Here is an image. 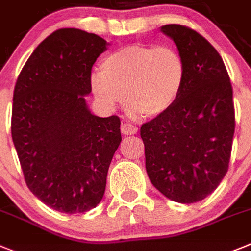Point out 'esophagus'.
Segmentation results:
<instances>
[{
  "label": "esophagus",
  "mask_w": 251,
  "mask_h": 251,
  "mask_svg": "<svg viewBox=\"0 0 251 251\" xmlns=\"http://www.w3.org/2000/svg\"><path fill=\"white\" fill-rule=\"evenodd\" d=\"M121 130H122V133L123 134H136L137 133V130H138V128L136 127V126H133V124H130V123H122V127H121Z\"/></svg>",
  "instance_id": "obj_1"
}]
</instances>
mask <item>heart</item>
I'll list each match as a JSON object with an SVG mask.
<instances>
[{
  "label": "heart",
  "instance_id": "b5f03b06",
  "mask_svg": "<svg viewBox=\"0 0 251 251\" xmlns=\"http://www.w3.org/2000/svg\"><path fill=\"white\" fill-rule=\"evenodd\" d=\"M185 78L187 64L174 47L130 44L105 57L91 87L106 109L124 104L128 96L136 110L157 117L176 102Z\"/></svg>",
  "mask_w": 251,
  "mask_h": 251
}]
</instances>
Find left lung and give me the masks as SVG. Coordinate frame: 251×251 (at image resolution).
Here are the masks:
<instances>
[{"instance_id":"1","label":"left lung","mask_w":251,"mask_h":251,"mask_svg":"<svg viewBox=\"0 0 251 251\" xmlns=\"http://www.w3.org/2000/svg\"><path fill=\"white\" fill-rule=\"evenodd\" d=\"M161 31L183 55L187 78L176 102L141 127L146 170L165 197L196 203L228 170L235 133L232 86L221 55L196 30L169 24Z\"/></svg>"}]
</instances>
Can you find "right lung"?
Instances as JSON below:
<instances>
[{"label": "right lung", "instance_id": "obj_1", "mask_svg": "<svg viewBox=\"0 0 251 251\" xmlns=\"http://www.w3.org/2000/svg\"><path fill=\"white\" fill-rule=\"evenodd\" d=\"M106 49L96 34L64 27L36 47L14 90L11 136L27 188L63 213L95 208L121 145V119L91 114V70Z\"/></svg>", "mask_w": 251, "mask_h": 251}]
</instances>
